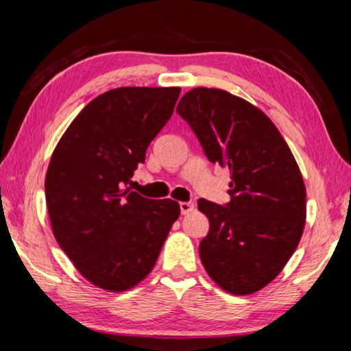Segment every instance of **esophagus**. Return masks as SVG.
<instances>
[{
  "mask_svg": "<svg viewBox=\"0 0 351 351\" xmlns=\"http://www.w3.org/2000/svg\"><path fill=\"white\" fill-rule=\"evenodd\" d=\"M180 209L182 215H187V213H190L195 209V204L190 203V201H182V203H180Z\"/></svg>",
  "mask_w": 351,
  "mask_h": 351,
  "instance_id": "obj_1",
  "label": "esophagus"
}]
</instances>
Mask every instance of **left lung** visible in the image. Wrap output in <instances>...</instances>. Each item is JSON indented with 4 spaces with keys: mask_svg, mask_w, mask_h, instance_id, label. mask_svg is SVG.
Instances as JSON below:
<instances>
[{
    "mask_svg": "<svg viewBox=\"0 0 351 351\" xmlns=\"http://www.w3.org/2000/svg\"><path fill=\"white\" fill-rule=\"evenodd\" d=\"M176 111L207 159L230 171L228 204L198 199L209 218L199 258L218 287L252 294L280 274L304 234L299 165L271 119L245 99L201 86L184 94Z\"/></svg>",
    "mask_w": 351,
    "mask_h": 351,
    "instance_id": "left-lung-1",
    "label": "left lung"
}]
</instances>
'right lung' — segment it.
I'll return each mask as SVG.
<instances>
[{"instance_id":"add662e5","label":"right lung","mask_w":351,"mask_h":351,"mask_svg":"<svg viewBox=\"0 0 351 351\" xmlns=\"http://www.w3.org/2000/svg\"><path fill=\"white\" fill-rule=\"evenodd\" d=\"M181 88H116L91 100L58 141L45 192L56 240L96 287L121 293L150 274L178 217L173 199L127 184L173 114Z\"/></svg>"}]
</instances>
